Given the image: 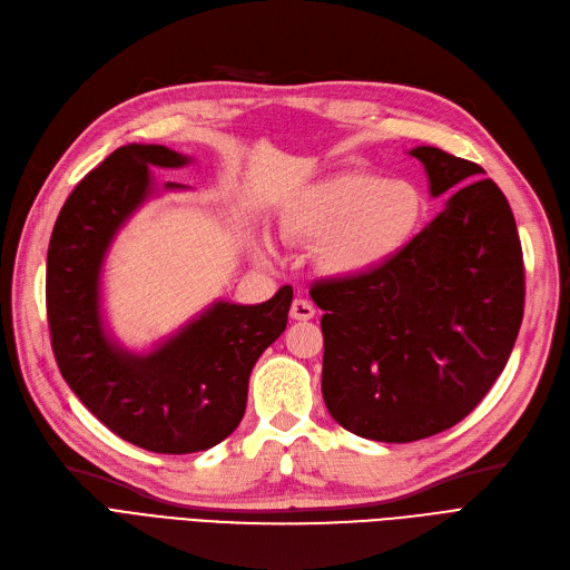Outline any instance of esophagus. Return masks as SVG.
<instances>
[{"mask_svg":"<svg viewBox=\"0 0 570 570\" xmlns=\"http://www.w3.org/2000/svg\"><path fill=\"white\" fill-rule=\"evenodd\" d=\"M314 317V307L305 298H296L291 303V320L296 322H307Z\"/></svg>","mask_w":570,"mask_h":570,"instance_id":"1","label":"esophagus"}]
</instances>
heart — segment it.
<instances>
[{
  "label": "heart",
  "instance_id": "obj_1",
  "mask_svg": "<svg viewBox=\"0 0 570 570\" xmlns=\"http://www.w3.org/2000/svg\"><path fill=\"white\" fill-rule=\"evenodd\" d=\"M425 197L406 180L341 171L293 193L279 210L286 242L317 246L331 277H366L392 263L417 235Z\"/></svg>",
  "mask_w": 570,
  "mask_h": 570
}]
</instances>
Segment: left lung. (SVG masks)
<instances>
[{"label":"left lung","instance_id":"1","mask_svg":"<svg viewBox=\"0 0 570 570\" xmlns=\"http://www.w3.org/2000/svg\"><path fill=\"white\" fill-rule=\"evenodd\" d=\"M444 208L366 277L309 288L324 309L322 392L356 436L406 444L470 415L508 364L523 320L512 208L483 168L439 147L409 153Z\"/></svg>","mask_w":570,"mask_h":570}]
</instances>
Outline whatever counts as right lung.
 <instances>
[{"instance_id":"right-lung-1","label":"right lung","mask_w":570,"mask_h":570,"mask_svg":"<svg viewBox=\"0 0 570 570\" xmlns=\"http://www.w3.org/2000/svg\"><path fill=\"white\" fill-rule=\"evenodd\" d=\"M189 161L164 145L119 147L62 204L47 256L51 347L66 383L117 436L168 455L206 451L237 430L248 375L284 333L293 301L282 286L261 305L214 303L147 354L110 338L100 317L105 253L153 195L150 168Z\"/></svg>"}]
</instances>
